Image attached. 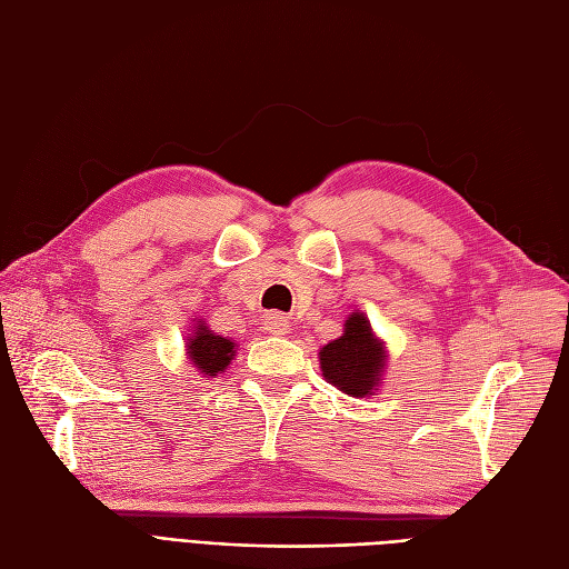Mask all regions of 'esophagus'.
<instances>
[{"mask_svg": "<svg viewBox=\"0 0 569 569\" xmlns=\"http://www.w3.org/2000/svg\"><path fill=\"white\" fill-rule=\"evenodd\" d=\"M289 320L284 316H278V313H268L266 316V330L270 335H287L289 332Z\"/></svg>", "mask_w": 569, "mask_h": 569, "instance_id": "34e87169", "label": "esophagus"}]
</instances>
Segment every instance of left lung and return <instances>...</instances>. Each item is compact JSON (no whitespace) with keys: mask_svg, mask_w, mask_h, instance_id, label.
Returning <instances> with one entry per match:
<instances>
[{"mask_svg":"<svg viewBox=\"0 0 569 569\" xmlns=\"http://www.w3.org/2000/svg\"><path fill=\"white\" fill-rule=\"evenodd\" d=\"M320 368L325 380L343 393L368 396L377 387L385 368V349L382 341L372 337L363 313H353L343 325V335L322 347Z\"/></svg>","mask_w":569,"mask_h":569,"instance_id":"obj_1","label":"left lung"}]
</instances>
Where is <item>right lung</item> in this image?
<instances>
[{"mask_svg":"<svg viewBox=\"0 0 569 569\" xmlns=\"http://www.w3.org/2000/svg\"><path fill=\"white\" fill-rule=\"evenodd\" d=\"M187 353L203 375L213 377L230 366L234 356V343L226 337L213 335L206 325H197V330L189 337Z\"/></svg>","mask_w":569,"mask_h":569,"instance_id":"right-lung-1","label":"right lung"}]
</instances>
